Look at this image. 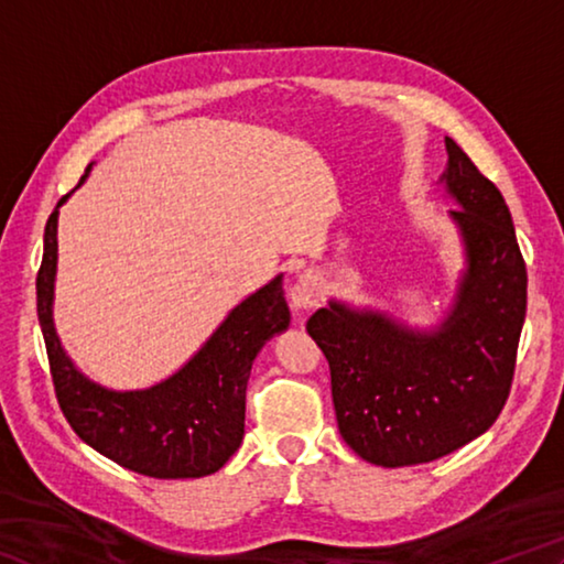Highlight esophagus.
Instances as JSON below:
<instances>
[{
    "instance_id": "1",
    "label": "esophagus",
    "mask_w": 564,
    "mask_h": 564,
    "mask_svg": "<svg viewBox=\"0 0 564 564\" xmlns=\"http://www.w3.org/2000/svg\"><path fill=\"white\" fill-rule=\"evenodd\" d=\"M323 301V283L318 281V275L313 273H301L299 281L291 285V305L293 311L305 313Z\"/></svg>"
}]
</instances>
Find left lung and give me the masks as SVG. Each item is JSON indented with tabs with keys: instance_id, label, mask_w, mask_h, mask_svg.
Here are the masks:
<instances>
[{
	"instance_id": "8db88e82",
	"label": "left lung",
	"mask_w": 564,
	"mask_h": 564,
	"mask_svg": "<svg viewBox=\"0 0 564 564\" xmlns=\"http://www.w3.org/2000/svg\"><path fill=\"white\" fill-rule=\"evenodd\" d=\"M441 176L463 241L455 301L431 330L330 299L305 323L326 352L338 431L380 467L431 463L475 441L510 395L528 308V271L510 208L445 137Z\"/></svg>"
}]
</instances>
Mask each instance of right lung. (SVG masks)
Returning <instances> with one entry per match:
<instances>
[{"mask_svg": "<svg viewBox=\"0 0 564 564\" xmlns=\"http://www.w3.org/2000/svg\"><path fill=\"white\" fill-rule=\"evenodd\" d=\"M91 164L79 186L87 181ZM76 186V188H79ZM66 194L44 228V256L36 275V313L50 356L56 400L74 433L127 470L176 480L221 470L243 441L246 386L265 340L291 323L283 275L261 285L231 308L208 340L174 376L141 390L94 383L66 356L54 328L56 224Z\"/></svg>", "mask_w": 564, "mask_h": 564, "instance_id": "obj_1", "label": "right lung"}]
</instances>
